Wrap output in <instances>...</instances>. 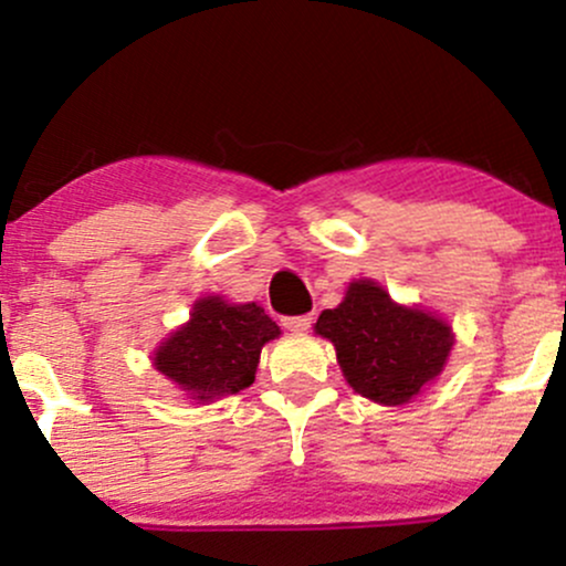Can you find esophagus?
I'll return each instance as SVG.
<instances>
[{"label": "esophagus", "mask_w": 566, "mask_h": 566, "mask_svg": "<svg viewBox=\"0 0 566 566\" xmlns=\"http://www.w3.org/2000/svg\"><path fill=\"white\" fill-rule=\"evenodd\" d=\"M314 324V316L311 314H303V316H284L282 319V327L284 329H292V333H305V329Z\"/></svg>", "instance_id": "34e87169"}]
</instances>
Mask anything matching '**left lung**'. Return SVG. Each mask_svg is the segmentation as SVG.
<instances>
[{
  "mask_svg": "<svg viewBox=\"0 0 566 566\" xmlns=\"http://www.w3.org/2000/svg\"><path fill=\"white\" fill-rule=\"evenodd\" d=\"M316 333L333 340L337 365L356 394L405 405L444 367L452 329L431 314L396 305L375 282H354L346 301L322 311Z\"/></svg>",
  "mask_w": 566,
  "mask_h": 566,
  "instance_id": "1",
  "label": "left lung"
}]
</instances>
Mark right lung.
Here are the masks:
<instances>
[{
	"label": "right lung",
	"instance_id": "1",
	"mask_svg": "<svg viewBox=\"0 0 566 566\" xmlns=\"http://www.w3.org/2000/svg\"><path fill=\"white\" fill-rule=\"evenodd\" d=\"M274 337L279 324L258 303L205 297L193 305L191 322L159 346L154 365L197 401H210L250 388L261 348Z\"/></svg>",
	"mask_w": 566,
	"mask_h": 566
}]
</instances>
